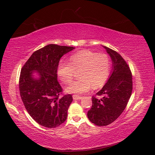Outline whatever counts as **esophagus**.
I'll return each mask as SVG.
<instances>
[{"instance_id": "1", "label": "esophagus", "mask_w": 155, "mask_h": 155, "mask_svg": "<svg viewBox=\"0 0 155 155\" xmlns=\"http://www.w3.org/2000/svg\"><path fill=\"white\" fill-rule=\"evenodd\" d=\"M73 99L74 100H81L83 98L81 96H77V95H73Z\"/></svg>"}]
</instances>
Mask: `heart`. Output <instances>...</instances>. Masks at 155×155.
Instances as JSON below:
<instances>
[{
	"instance_id": "heart-1",
	"label": "heart",
	"mask_w": 155,
	"mask_h": 155,
	"mask_svg": "<svg viewBox=\"0 0 155 155\" xmlns=\"http://www.w3.org/2000/svg\"><path fill=\"white\" fill-rule=\"evenodd\" d=\"M69 61H60L57 67V75L64 83H68L78 71L79 79L72 81L65 91L70 94H81L92 87L103 86L108 78L111 70V61L104 54H98L90 51H81L72 54Z\"/></svg>"
}]
</instances>
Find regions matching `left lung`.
Listing matches in <instances>:
<instances>
[{"mask_svg": "<svg viewBox=\"0 0 155 155\" xmlns=\"http://www.w3.org/2000/svg\"><path fill=\"white\" fill-rule=\"evenodd\" d=\"M112 61L111 75L101 90L92 96V106L87 112L90 121L97 126L111 124L124 111L133 90L132 74L127 62L114 50L103 46Z\"/></svg>", "mask_w": 155, "mask_h": 155, "instance_id": "1", "label": "left lung"}]
</instances>
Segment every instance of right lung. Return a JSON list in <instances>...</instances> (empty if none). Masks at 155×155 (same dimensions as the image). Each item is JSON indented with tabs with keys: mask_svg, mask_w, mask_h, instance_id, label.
<instances>
[{
	"mask_svg": "<svg viewBox=\"0 0 155 155\" xmlns=\"http://www.w3.org/2000/svg\"><path fill=\"white\" fill-rule=\"evenodd\" d=\"M74 48L48 44L34 52L21 70V98L32 118L44 127H57L67 118L73 99L71 94L59 96L62 88L57 81V67L61 57Z\"/></svg>",
	"mask_w": 155,
	"mask_h": 155,
	"instance_id": "1",
	"label": "right lung"
}]
</instances>
